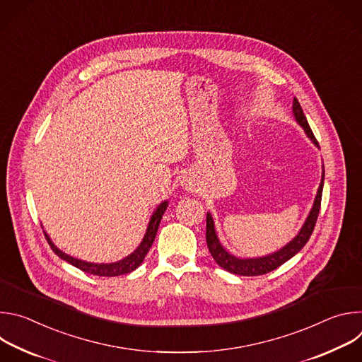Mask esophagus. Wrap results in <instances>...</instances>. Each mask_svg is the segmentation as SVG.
Segmentation results:
<instances>
[{
	"label": "esophagus",
	"instance_id": "obj_1",
	"mask_svg": "<svg viewBox=\"0 0 362 362\" xmlns=\"http://www.w3.org/2000/svg\"><path fill=\"white\" fill-rule=\"evenodd\" d=\"M182 186L187 190V192H197L199 190V183L196 179H193L190 175H185L182 177Z\"/></svg>",
	"mask_w": 362,
	"mask_h": 362
}]
</instances>
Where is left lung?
<instances>
[{
	"label": "left lung",
	"instance_id": "obj_1",
	"mask_svg": "<svg viewBox=\"0 0 362 362\" xmlns=\"http://www.w3.org/2000/svg\"><path fill=\"white\" fill-rule=\"evenodd\" d=\"M293 116L298 122V124L305 130V133L308 134V137L313 140V143L315 146H318V141L308 124V120L302 112V107L299 105V101L296 98H293ZM324 176L325 172H322V179L318 187V193L315 196V202L311 212H309L303 226L300 228L299 233L282 249H279L278 252H274L271 255L267 256H261V257H236L233 255H230L219 242L216 230H215V225H214V219L212 215L208 214L206 216V242H208V247L211 255L214 256L215 262L226 269L230 274L235 275H243V276H257V275H264L268 274L276 268H279L282 264H285L286 261H289L292 256H295L311 238L317 219H318V214L321 209V199H322V187H324Z\"/></svg>",
	"mask_w": 362,
	"mask_h": 362
}]
</instances>
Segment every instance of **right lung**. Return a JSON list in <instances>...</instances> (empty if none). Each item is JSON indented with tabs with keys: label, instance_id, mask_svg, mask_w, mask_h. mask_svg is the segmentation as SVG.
<instances>
[{
	"label": "right lung",
	"instance_id": "right-lung-1",
	"mask_svg": "<svg viewBox=\"0 0 362 362\" xmlns=\"http://www.w3.org/2000/svg\"><path fill=\"white\" fill-rule=\"evenodd\" d=\"M168 204H169L168 200L162 202L158 206V209L153 212V215L150 218V222H148V226H147V230H146V235H144L141 243L137 246V249L133 253H130L127 257H124V259H122L119 262H115V264H91V262L77 259V257H73V256L64 253L63 250H60L53 242H51L49 236L45 232H44V235H45V239H47L49 247L53 249V252L59 257H62L63 261L71 264L73 267L81 269L83 272L90 274V275H97V276H119V275L130 274L132 271H134L136 268H139L141 265L144 256L147 255L148 249L151 247L154 238H156L162 216H163V214L168 208Z\"/></svg>",
	"mask_w": 362,
	"mask_h": 362
}]
</instances>
